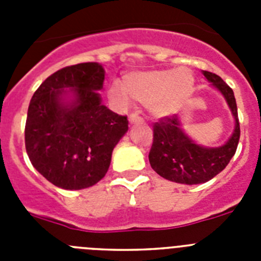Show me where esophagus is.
<instances>
[{
  "label": "esophagus",
  "instance_id": "34e87169",
  "mask_svg": "<svg viewBox=\"0 0 261 261\" xmlns=\"http://www.w3.org/2000/svg\"><path fill=\"white\" fill-rule=\"evenodd\" d=\"M144 120L142 117L138 116L137 114H130L129 115V124H137V123H142Z\"/></svg>",
  "mask_w": 261,
  "mask_h": 261
}]
</instances>
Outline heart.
Listing matches in <instances>:
<instances>
[{
	"label": "heart",
	"mask_w": 261,
	"mask_h": 261,
	"mask_svg": "<svg viewBox=\"0 0 261 261\" xmlns=\"http://www.w3.org/2000/svg\"><path fill=\"white\" fill-rule=\"evenodd\" d=\"M195 75L188 66L176 69H154L126 75L124 87L114 85L110 94L121 107H128L130 99L142 105L155 117L175 115L190 100L195 91Z\"/></svg>",
	"instance_id": "1"
}]
</instances>
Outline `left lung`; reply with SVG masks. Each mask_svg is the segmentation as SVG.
<instances>
[{
	"label": "left lung",
	"instance_id": "1",
	"mask_svg": "<svg viewBox=\"0 0 261 261\" xmlns=\"http://www.w3.org/2000/svg\"><path fill=\"white\" fill-rule=\"evenodd\" d=\"M202 74L225 98L234 117V130L222 146L205 147L196 144L184 132L176 115L163 117L158 123H154L149 162L156 174L175 183L192 186L211 180L229 165L238 147L241 128L231 87L214 73L202 70Z\"/></svg>",
	"mask_w": 261,
	"mask_h": 261
}]
</instances>
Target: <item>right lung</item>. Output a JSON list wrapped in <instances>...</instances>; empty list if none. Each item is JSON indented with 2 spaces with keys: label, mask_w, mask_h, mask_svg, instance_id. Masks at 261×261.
<instances>
[{
  "label": "right lung",
  "mask_w": 261,
  "mask_h": 261,
  "mask_svg": "<svg viewBox=\"0 0 261 261\" xmlns=\"http://www.w3.org/2000/svg\"><path fill=\"white\" fill-rule=\"evenodd\" d=\"M105 69L98 62L66 66L39 86L29 106L24 142L32 166L62 190H84L107 174L126 116L105 105Z\"/></svg>",
  "instance_id": "right-lung-1"
}]
</instances>
